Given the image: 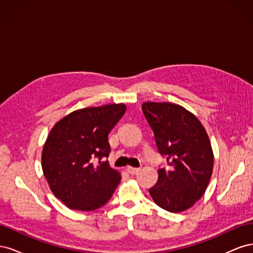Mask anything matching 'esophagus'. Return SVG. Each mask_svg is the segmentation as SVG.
Returning <instances> with one entry per match:
<instances>
[{
  "label": "esophagus",
  "mask_w": 253,
  "mask_h": 253,
  "mask_svg": "<svg viewBox=\"0 0 253 253\" xmlns=\"http://www.w3.org/2000/svg\"><path fill=\"white\" fill-rule=\"evenodd\" d=\"M140 169L139 168H133V167H127L126 168V171L129 173V174H136L137 172H138Z\"/></svg>",
  "instance_id": "esophagus-1"
}]
</instances>
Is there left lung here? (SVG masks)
I'll return each mask as SVG.
<instances>
[{
  "label": "left lung",
  "mask_w": 253,
  "mask_h": 253,
  "mask_svg": "<svg viewBox=\"0 0 253 253\" xmlns=\"http://www.w3.org/2000/svg\"><path fill=\"white\" fill-rule=\"evenodd\" d=\"M142 112L170 166L158 169V180L149 192L160 208L185 211L209 185L214 164L209 136L195 115L181 105L150 101L142 104Z\"/></svg>",
  "instance_id": "8db88e82"
}]
</instances>
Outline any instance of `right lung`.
Segmentation results:
<instances>
[{
	"label": "right lung",
	"mask_w": 253,
	"mask_h": 253,
	"mask_svg": "<svg viewBox=\"0 0 253 253\" xmlns=\"http://www.w3.org/2000/svg\"><path fill=\"white\" fill-rule=\"evenodd\" d=\"M126 106L114 103L74 111L53 126L42 150L51 192L70 209L91 211L110 201L121 174L110 167L109 133Z\"/></svg>",
	"instance_id": "right-lung-1"
}]
</instances>
